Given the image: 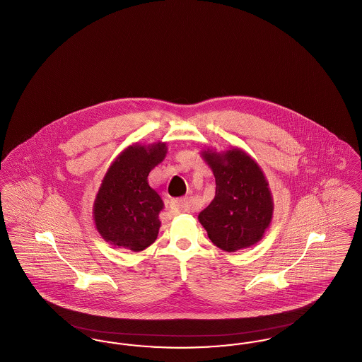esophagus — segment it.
I'll return each mask as SVG.
<instances>
[{
	"mask_svg": "<svg viewBox=\"0 0 362 362\" xmlns=\"http://www.w3.org/2000/svg\"><path fill=\"white\" fill-rule=\"evenodd\" d=\"M187 206H189V204H187V199H185V198H176L171 201V209L175 213L185 211V210H187Z\"/></svg>",
	"mask_w": 362,
	"mask_h": 362,
	"instance_id": "esophagus-1",
	"label": "esophagus"
}]
</instances>
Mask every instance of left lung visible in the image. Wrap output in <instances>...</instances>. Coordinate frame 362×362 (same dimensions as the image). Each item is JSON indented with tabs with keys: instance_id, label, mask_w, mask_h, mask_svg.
I'll list each match as a JSON object with an SVG mask.
<instances>
[{
	"instance_id": "1",
	"label": "left lung",
	"mask_w": 362,
	"mask_h": 362,
	"mask_svg": "<svg viewBox=\"0 0 362 362\" xmlns=\"http://www.w3.org/2000/svg\"><path fill=\"white\" fill-rule=\"evenodd\" d=\"M216 177V195L198 220L218 248L235 252L258 243L273 218V197L264 173L244 151H204Z\"/></svg>"
}]
</instances>
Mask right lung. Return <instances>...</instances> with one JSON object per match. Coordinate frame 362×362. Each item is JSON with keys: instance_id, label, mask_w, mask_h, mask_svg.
Wrapping results in <instances>:
<instances>
[{"instance_id": "obj_1", "label": "right lung", "mask_w": 362, "mask_h": 362, "mask_svg": "<svg viewBox=\"0 0 362 362\" xmlns=\"http://www.w3.org/2000/svg\"><path fill=\"white\" fill-rule=\"evenodd\" d=\"M167 155V145H130L115 158L98 191L93 220L104 240L134 252L155 243L164 204L148 175Z\"/></svg>"}]
</instances>
